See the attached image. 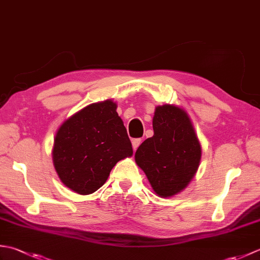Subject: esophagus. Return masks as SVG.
<instances>
[{"label":"esophagus","instance_id":"esophagus-1","mask_svg":"<svg viewBox=\"0 0 260 260\" xmlns=\"http://www.w3.org/2000/svg\"><path fill=\"white\" fill-rule=\"evenodd\" d=\"M141 140L140 139H135V140H133L132 141V145H133V148H134V151H136L137 150V147L140 146V144H141Z\"/></svg>","mask_w":260,"mask_h":260}]
</instances>
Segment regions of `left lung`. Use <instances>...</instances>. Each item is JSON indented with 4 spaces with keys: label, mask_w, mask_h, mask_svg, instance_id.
<instances>
[{
    "label": "left lung",
    "mask_w": 260,
    "mask_h": 260,
    "mask_svg": "<svg viewBox=\"0 0 260 260\" xmlns=\"http://www.w3.org/2000/svg\"><path fill=\"white\" fill-rule=\"evenodd\" d=\"M154 135L137 148L135 162L159 198L183 191L196 175L202 148L186 110L165 104L155 107Z\"/></svg>",
    "instance_id": "1"
}]
</instances>
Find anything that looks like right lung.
<instances>
[{
	"label": "right lung",
	"instance_id": "1",
	"mask_svg": "<svg viewBox=\"0 0 260 260\" xmlns=\"http://www.w3.org/2000/svg\"><path fill=\"white\" fill-rule=\"evenodd\" d=\"M116 109L112 99L88 105L66 119L54 136V170L63 185L78 194L97 191L116 163L133 155Z\"/></svg>",
	"mask_w": 260,
	"mask_h": 260
}]
</instances>
